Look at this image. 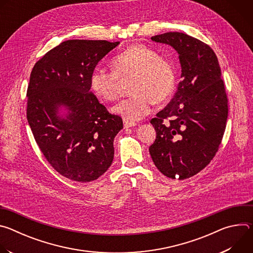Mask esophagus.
<instances>
[{
  "instance_id": "obj_1",
  "label": "esophagus",
  "mask_w": 253,
  "mask_h": 253,
  "mask_svg": "<svg viewBox=\"0 0 253 253\" xmlns=\"http://www.w3.org/2000/svg\"><path fill=\"white\" fill-rule=\"evenodd\" d=\"M135 125H136V123L124 119V127H125V128H131V127H134Z\"/></svg>"
}]
</instances>
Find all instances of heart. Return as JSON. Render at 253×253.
Listing matches in <instances>:
<instances>
[{
	"label": "heart",
	"mask_w": 253,
	"mask_h": 253,
	"mask_svg": "<svg viewBox=\"0 0 253 253\" xmlns=\"http://www.w3.org/2000/svg\"><path fill=\"white\" fill-rule=\"evenodd\" d=\"M112 66L113 71L95 68L90 85L99 98L114 101L119 97L121 81L132 79L130 90L134 94L113 108L128 121L145 117L153 102H164L174 91L176 75L172 63L150 47L132 45L114 57Z\"/></svg>",
	"instance_id": "1"
}]
</instances>
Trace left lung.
Masks as SVG:
<instances>
[{
	"mask_svg": "<svg viewBox=\"0 0 253 253\" xmlns=\"http://www.w3.org/2000/svg\"><path fill=\"white\" fill-rule=\"evenodd\" d=\"M151 40L178 52L182 80L169 104L150 120L156 139L149 152L162 174L183 180L204 169L218 151L228 116L227 95L217 57L207 44L179 32Z\"/></svg>",
	"mask_w": 253,
	"mask_h": 253,
	"instance_id": "left-lung-1",
	"label": "left lung"
}]
</instances>
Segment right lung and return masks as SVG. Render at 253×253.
I'll return each mask as SVG.
<instances>
[{
  "mask_svg": "<svg viewBox=\"0 0 253 253\" xmlns=\"http://www.w3.org/2000/svg\"><path fill=\"white\" fill-rule=\"evenodd\" d=\"M118 45L68 40L46 53L31 72L27 119L32 133L50 165L73 181L98 179L113 161V142L123 121L99 103L90 76ZM61 105L69 110L67 119L57 115Z\"/></svg>",
  "mask_w": 253,
  "mask_h": 253,
  "instance_id": "add662e5",
  "label": "right lung"
}]
</instances>
